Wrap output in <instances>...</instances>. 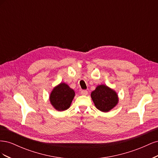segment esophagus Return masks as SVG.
<instances>
[{"label": "esophagus", "mask_w": 158, "mask_h": 158, "mask_svg": "<svg viewBox=\"0 0 158 158\" xmlns=\"http://www.w3.org/2000/svg\"><path fill=\"white\" fill-rule=\"evenodd\" d=\"M88 91H87V90L83 89V90L81 91V94H82V95H88Z\"/></svg>", "instance_id": "obj_1"}]
</instances>
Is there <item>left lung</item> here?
<instances>
[{"instance_id": "left-lung-1", "label": "left lung", "mask_w": 158, "mask_h": 158, "mask_svg": "<svg viewBox=\"0 0 158 158\" xmlns=\"http://www.w3.org/2000/svg\"><path fill=\"white\" fill-rule=\"evenodd\" d=\"M95 107L99 111L108 112L118 103L117 93L106 85H99L91 94Z\"/></svg>"}]
</instances>
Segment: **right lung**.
Instances as JSON below:
<instances>
[{"instance_id": "1", "label": "right lung", "mask_w": 158, "mask_h": 158, "mask_svg": "<svg viewBox=\"0 0 158 158\" xmlns=\"http://www.w3.org/2000/svg\"><path fill=\"white\" fill-rule=\"evenodd\" d=\"M75 95L74 91L65 83H60L56 86L50 94L52 106L59 111L69 109Z\"/></svg>"}]
</instances>
